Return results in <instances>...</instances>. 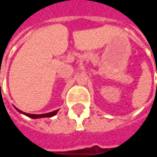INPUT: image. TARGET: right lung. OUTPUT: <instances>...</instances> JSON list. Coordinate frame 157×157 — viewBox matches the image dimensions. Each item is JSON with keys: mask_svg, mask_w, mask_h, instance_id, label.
Returning a JSON list of instances; mask_svg holds the SVG:
<instances>
[{"mask_svg": "<svg viewBox=\"0 0 157 157\" xmlns=\"http://www.w3.org/2000/svg\"><path fill=\"white\" fill-rule=\"evenodd\" d=\"M16 109L18 111L19 113H21L22 114H24V115L28 116L29 118H50V117H53V116H55L57 113H58V110H55V111H53V112L48 113H44V114H30V113H24L21 111V110H19L18 109Z\"/></svg>", "mask_w": 157, "mask_h": 157, "instance_id": "obj_1", "label": "right lung"}]
</instances>
